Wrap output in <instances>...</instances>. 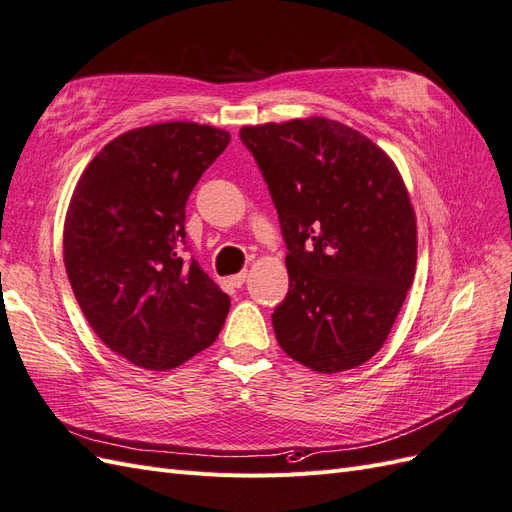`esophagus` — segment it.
Segmentation results:
<instances>
[{
  "mask_svg": "<svg viewBox=\"0 0 512 512\" xmlns=\"http://www.w3.org/2000/svg\"><path fill=\"white\" fill-rule=\"evenodd\" d=\"M245 280H247V271H241V273H237V275H232V277H230V284L235 286V288H241V286L245 284Z\"/></svg>",
  "mask_w": 512,
  "mask_h": 512,
  "instance_id": "obj_1",
  "label": "esophagus"
}]
</instances>
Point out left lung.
<instances>
[{
	"label": "left lung",
	"instance_id": "8db88e82",
	"mask_svg": "<svg viewBox=\"0 0 512 512\" xmlns=\"http://www.w3.org/2000/svg\"><path fill=\"white\" fill-rule=\"evenodd\" d=\"M288 247L277 344L335 374L363 365L391 333L416 271V215L395 162L327 117L245 126Z\"/></svg>",
	"mask_w": 512,
	"mask_h": 512
}]
</instances>
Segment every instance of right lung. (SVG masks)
<instances>
[{
    "label": "right lung",
    "mask_w": 512,
    "mask_h": 512,
    "mask_svg": "<svg viewBox=\"0 0 512 512\" xmlns=\"http://www.w3.org/2000/svg\"><path fill=\"white\" fill-rule=\"evenodd\" d=\"M230 143L226 130L166 121L123 132L87 164L64 224L68 280L115 354L151 371L209 348L230 297L181 258L185 203Z\"/></svg>",
    "instance_id": "add662e5"
}]
</instances>
